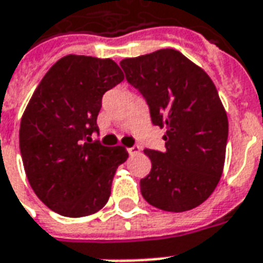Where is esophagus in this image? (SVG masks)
<instances>
[{
	"mask_svg": "<svg viewBox=\"0 0 263 263\" xmlns=\"http://www.w3.org/2000/svg\"><path fill=\"white\" fill-rule=\"evenodd\" d=\"M126 151H128V153H129L131 156H134V155H138V153H141V146H138V145H134V146L128 147Z\"/></svg>",
	"mask_w": 263,
	"mask_h": 263,
	"instance_id": "esophagus-1",
	"label": "esophagus"
}]
</instances>
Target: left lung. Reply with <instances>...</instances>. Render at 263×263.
Returning <instances> with one entry per match:
<instances>
[{
    "label": "left lung",
    "instance_id": "left-lung-1",
    "mask_svg": "<svg viewBox=\"0 0 263 263\" xmlns=\"http://www.w3.org/2000/svg\"><path fill=\"white\" fill-rule=\"evenodd\" d=\"M141 93L153 125H166L164 151L145 149L152 170L141 194L167 212L191 211L215 191L224 166L227 114L203 69L173 48L120 62Z\"/></svg>",
    "mask_w": 263,
    "mask_h": 263
}]
</instances>
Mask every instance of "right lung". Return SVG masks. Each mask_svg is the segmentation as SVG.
<instances>
[{"instance_id": "obj_1", "label": "right lung", "mask_w": 263, "mask_h": 263, "mask_svg": "<svg viewBox=\"0 0 263 263\" xmlns=\"http://www.w3.org/2000/svg\"><path fill=\"white\" fill-rule=\"evenodd\" d=\"M124 79L112 60L67 55L44 75L23 112L19 147L34 194L51 211L83 217L100 211L111 194L122 146H104L97 116L103 95Z\"/></svg>"}]
</instances>
